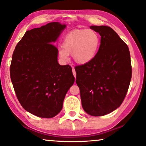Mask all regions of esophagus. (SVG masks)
I'll use <instances>...</instances> for the list:
<instances>
[{"mask_svg": "<svg viewBox=\"0 0 146 146\" xmlns=\"http://www.w3.org/2000/svg\"><path fill=\"white\" fill-rule=\"evenodd\" d=\"M72 72H73V74H74V76L76 78V71H75V69L74 68L72 67Z\"/></svg>", "mask_w": 146, "mask_h": 146, "instance_id": "obj_1", "label": "esophagus"}]
</instances>
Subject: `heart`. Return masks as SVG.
<instances>
[{
	"instance_id": "heart-1",
	"label": "heart",
	"mask_w": 146,
	"mask_h": 146,
	"mask_svg": "<svg viewBox=\"0 0 146 146\" xmlns=\"http://www.w3.org/2000/svg\"><path fill=\"white\" fill-rule=\"evenodd\" d=\"M100 45L101 37L94 30H74L65 36L58 55L63 61H67L68 55H72L76 63L85 64L94 59Z\"/></svg>"
}]
</instances>
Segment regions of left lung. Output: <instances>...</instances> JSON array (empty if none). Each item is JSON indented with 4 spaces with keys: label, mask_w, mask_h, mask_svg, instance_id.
Segmentation results:
<instances>
[{
    "label": "left lung",
    "mask_w": 146,
    "mask_h": 146,
    "mask_svg": "<svg viewBox=\"0 0 146 146\" xmlns=\"http://www.w3.org/2000/svg\"><path fill=\"white\" fill-rule=\"evenodd\" d=\"M101 35V45L88 63L76 66V82L83 109L92 116L109 114L121 105L132 70L128 46L112 28L90 26Z\"/></svg>",
    "instance_id": "left-lung-1"
}]
</instances>
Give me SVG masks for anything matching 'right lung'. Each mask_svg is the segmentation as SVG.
Segmentation results:
<instances>
[{"mask_svg": "<svg viewBox=\"0 0 146 146\" xmlns=\"http://www.w3.org/2000/svg\"><path fill=\"white\" fill-rule=\"evenodd\" d=\"M66 27L52 22L26 31L13 52L10 66L13 88L22 107L35 116L58 115L74 82L71 66L60 65L58 50L52 44Z\"/></svg>", "mask_w": 146, "mask_h": 146, "instance_id": "right-lung-1", "label": "right lung"}]
</instances>
